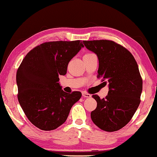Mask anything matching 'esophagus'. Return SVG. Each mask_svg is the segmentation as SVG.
Returning <instances> with one entry per match:
<instances>
[{"instance_id":"esophagus-1","label":"esophagus","mask_w":157,"mask_h":157,"mask_svg":"<svg viewBox=\"0 0 157 157\" xmlns=\"http://www.w3.org/2000/svg\"><path fill=\"white\" fill-rule=\"evenodd\" d=\"M82 97H85V98H90V97H91V95L88 93L82 92Z\"/></svg>"}]
</instances>
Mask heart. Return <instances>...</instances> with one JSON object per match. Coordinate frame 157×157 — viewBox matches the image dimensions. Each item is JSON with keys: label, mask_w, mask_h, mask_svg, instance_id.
Instances as JSON below:
<instances>
[{"label": "heart", "mask_w": 157, "mask_h": 157, "mask_svg": "<svg viewBox=\"0 0 157 157\" xmlns=\"http://www.w3.org/2000/svg\"><path fill=\"white\" fill-rule=\"evenodd\" d=\"M93 53H86V54L84 56H90V55H92Z\"/></svg>", "instance_id": "obj_1"}]
</instances>
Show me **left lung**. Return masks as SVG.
Listing matches in <instances>:
<instances>
[{"mask_svg":"<svg viewBox=\"0 0 157 157\" xmlns=\"http://www.w3.org/2000/svg\"><path fill=\"white\" fill-rule=\"evenodd\" d=\"M85 47L99 59L97 78L109 83V93L91 112L93 123L100 129L114 132L127 125L137 111L142 91L138 65L129 51L110 40L84 41ZM103 82V83H104Z\"/></svg>","mask_w":157,"mask_h":157,"instance_id":"8db88e82","label":"left lung"}]
</instances>
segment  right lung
Returning a JSON list of instances; mask_svg holds the SVG:
<instances>
[{
  "label": "right lung",
  "instance_id": "right-lung-1",
  "mask_svg": "<svg viewBox=\"0 0 157 157\" xmlns=\"http://www.w3.org/2000/svg\"><path fill=\"white\" fill-rule=\"evenodd\" d=\"M84 47L79 40L45 42L25 56L16 75L18 101L34 125L53 130L63 124L80 92H65L59 75H65L69 62Z\"/></svg>",
  "mask_w": 157,
  "mask_h": 157
}]
</instances>
